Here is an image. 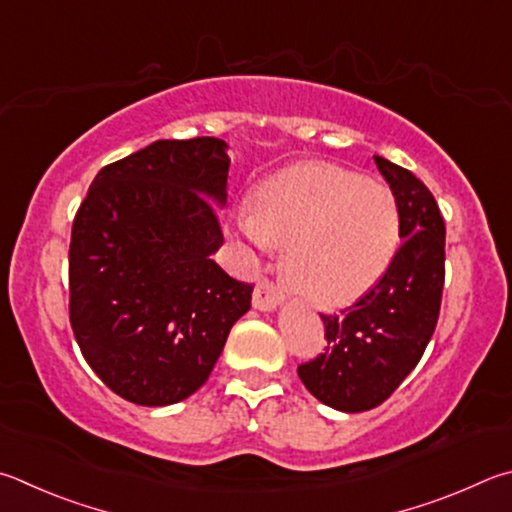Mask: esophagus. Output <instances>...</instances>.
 <instances>
[{
	"label": "esophagus",
	"mask_w": 512,
	"mask_h": 512,
	"mask_svg": "<svg viewBox=\"0 0 512 512\" xmlns=\"http://www.w3.org/2000/svg\"><path fill=\"white\" fill-rule=\"evenodd\" d=\"M284 302V293L273 282L259 280L253 291V306L259 311H275Z\"/></svg>",
	"instance_id": "esophagus-1"
}]
</instances>
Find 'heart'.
I'll use <instances>...</instances> for the list:
<instances>
[{"mask_svg":"<svg viewBox=\"0 0 512 512\" xmlns=\"http://www.w3.org/2000/svg\"><path fill=\"white\" fill-rule=\"evenodd\" d=\"M239 235L286 248L284 275L320 304H347L374 286L401 239V210L380 181L329 163H300L257 185Z\"/></svg>","mask_w":512,"mask_h":512,"instance_id":"obj_1","label":"heart"}]
</instances>
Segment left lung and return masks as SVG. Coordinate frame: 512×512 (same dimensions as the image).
I'll list each match as a JSON object with an SVG mask.
<instances>
[{"label": "left lung", "mask_w": 512, "mask_h": 512, "mask_svg": "<svg viewBox=\"0 0 512 512\" xmlns=\"http://www.w3.org/2000/svg\"><path fill=\"white\" fill-rule=\"evenodd\" d=\"M401 210V239L380 282L360 300L322 315L327 351L297 367L304 387L340 412L374 410L418 365L439 320L445 226L423 181L376 156Z\"/></svg>", "instance_id": "left-lung-1"}]
</instances>
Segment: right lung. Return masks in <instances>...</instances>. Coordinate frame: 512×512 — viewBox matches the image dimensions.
I'll use <instances>...</instances> for the list:
<instances>
[{"mask_svg":"<svg viewBox=\"0 0 512 512\" xmlns=\"http://www.w3.org/2000/svg\"><path fill=\"white\" fill-rule=\"evenodd\" d=\"M221 138L156 141L96 174L73 219L69 318L82 356L125 401L163 407L206 383L253 286L212 255L228 197Z\"/></svg>","mask_w":512,"mask_h":512,"instance_id":"right-lung-1","label":"right lung"}]
</instances>
